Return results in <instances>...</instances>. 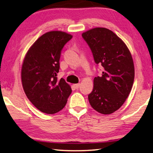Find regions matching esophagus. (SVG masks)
<instances>
[{"label":"esophagus","instance_id":"1","mask_svg":"<svg viewBox=\"0 0 153 153\" xmlns=\"http://www.w3.org/2000/svg\"><path fill=\"white\" fill-rule=\"evenodd\" d=\"M79 85H80V84H74V88H76V89H77V88H79Z\"/></svg>","mask_w":153,"mask_h":153}]
</instances>
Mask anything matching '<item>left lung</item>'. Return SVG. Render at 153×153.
I'll return each instance as SVG.
<instances>
[{
    "mask_svg": "<svg viewBox=\"0 0 153 153\" xmlns=\"http://www.w3.org/2000/svg\"><path fill=\"white\" fill-rule=\"evenodd\" d=\"M82 35L96 63L103 68L102 76L94 79L89 102L99 113L110 114L123 105L132 90L134 79L132 55L124 41L106 28L96 27Z\"/></svg>",
    "mask_w": 153,
    "mask_h": 153,
    "instance_id": "obj_1",
    "label": "left lung"
}]
</instances>
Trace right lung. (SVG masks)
Returning a JSON list of instances; mask_svg holds the SVG:
<instances>
[{
  "instance_id": "1",
  "label": "right lung",
  "mask_w": 153,
  "mask_h": 153,
  "mask_svg": "<svg viewBox=\"0 0 153 153\" xmlns=\"http://www.w3.org/2000/svg\"><path fill=\"white\" fill-rule=\"evenodd\" d=\"M70 34L53 30L45 33L30 47L24 58L21 81L30 102L43 113L53 114L62 110L71 93L64 79H57L61 53Z\"/></svg>"
}]
</instances>
